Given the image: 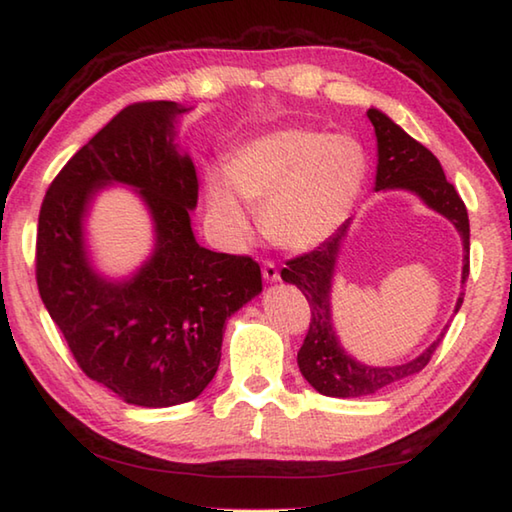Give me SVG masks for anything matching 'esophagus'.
Instances as JSON below:
<instances>
[{
  "instance_id": "esophagus-1",
  "label": "esophagus",
  "mask_w": 512,
  "mask_h": 512,
  "mask_svg": "<svg viewBox=\"0 0 512 512\" xmlns=\"http://www.w3.org/2000/svg\"><path fill=\"white\" fill-rule=\"evenodd\" d=\"M263 278L267 283L281 281V274H278V267L272 263V260H265V263H263Z\"/></svg>"
}]
</instances>
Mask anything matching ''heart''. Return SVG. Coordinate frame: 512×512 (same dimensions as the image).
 I'll return each mask as SVG.
<instances>
[{
    "label": "heart",
    "mask_w": 512,
    "mask_h": 512,
    "mask_svg": "<svg viewBox=\"0 0 512 512\" xmlns=\"http://www.w3.org/2000/svg\"><path fill=\"white\" fill-rule=\"evenodd\" d=\"M363 149L350 138L312 129H281L243 144L225 173L205 180L207 218L218 240L238 247L252 234L247 207L274 245L307 252L345 223L365 182Z\"/></svg>",
    "instance_id": "heart-1"
}]
</instances>
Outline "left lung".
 Returning a JSON list of instances; mask_svg holds the SVG:
<instances>
[{"mask_svg": "<svg viewBox=\"0 0 512 512\" xmlns=\"http://www.w3.org/2000/svg\"><path fill=\"white\" fill-rule=\"evenodd\" d=\"M368 118L376 133V156H379L374 191H410L423 205L455 225L461 243H464V267H461V285H464L470 272V223L464 200L443 176V169L432 151L410 138L397 122H392L374 106L368 109ZM347 229H350V220L314 252L287 260V267L281 272L285 283L301 289L312 310L310 330H307L303 347L298 350V368L316 392L336 399L368 397V394L390 388L392 383L406 379V376L421 372L448 330V325L443 327L435 343L428 345L417 359L401 365L376 368V365H365L347 354L334 330L330 301L336 260H339ZM461 303H464V294L457 298L455 314Z\"/></svg>", "mask_w": 512, "mask_h": 512, "instance_id": "1", "label": "left lung"}]
</instances>
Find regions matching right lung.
I'll return each mask as SVG.
<instances>
[{
    "label": "right lung",
    "instance_id": "right-lung-1",
    "mask_svg": "<svg viewBox=\"0 0 512 512\" xmlns=\"http://www.w3.org/2000/svg\"><path fill=\"white\" fill-rule=\"evenodd\" d=\"M176 102H138L66 162L37 223V287L77 365L131 406L194 401L214 379L225 323L263 292L256 260L196 243L198 176L180 149ZM109 184L137 191L154 223V252L120 282L92 267L83 223Z\"/></svg>",
    "mask_w": 512,
    "mask_h": 512
}]
</instances>
